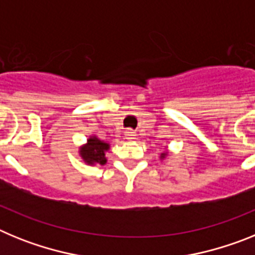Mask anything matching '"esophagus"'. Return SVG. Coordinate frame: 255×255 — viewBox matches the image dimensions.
Returning <instances> with one entry per match:
<instances>
[{
	"mask_svg": "<svg viewBox=\"0 0 255 255\" xmlns=\"http://www.w3.org/2000/svg\"><path fill=\"white\" fill-rule=\"evenodd\" d=\"M135 136H136V135H135V132L132 131L131 129L126 130L125 131V138L128 139V140H132V139H135Z\"/></svg>",
	"mask_w": 255,
	"mask_h": 255,
	"instance_id": "obj_1",
	"label": "esophagus"
}]
</instances>
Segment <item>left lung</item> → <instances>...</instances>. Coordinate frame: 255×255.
I'll list each match as a JSON object with an SVG mask.
<instances>
[{"label": "left lung", "mask_w": 255, "mask_h": 255, "mask_svg": "<svg viewBox=\"0 0 255 255\" xmlns=\"http://www.w3.org/2000/svg\"><path fill=\"white\" fill-rule=\"evenodd\" d=\"M167 154H168L167 152L162 153V154H161V159H164V158H166V157H167Z\"/></svg>", "instance_id": "left-lung-1"}]
</instances>
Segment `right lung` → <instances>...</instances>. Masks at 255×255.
<instances>
[{"mask_svg":"<svg viewBox=\"0 0 255 255\" xmlns=\"http://www.w3.org/2000/svg\"><path fill=\"white\" fill-rule=\"evenodd\" d=\"M110 149V144L106 143L105 140H101L97 138L96 135H91L89 139L84 145L80 147L79 154L82 157L83 161L87 164H106L107 158H106V152Z\"/></svg>","mask_w":255,"mask_h":255,"instance_id":"add662e5","label":"right lung"}]
</instances>
